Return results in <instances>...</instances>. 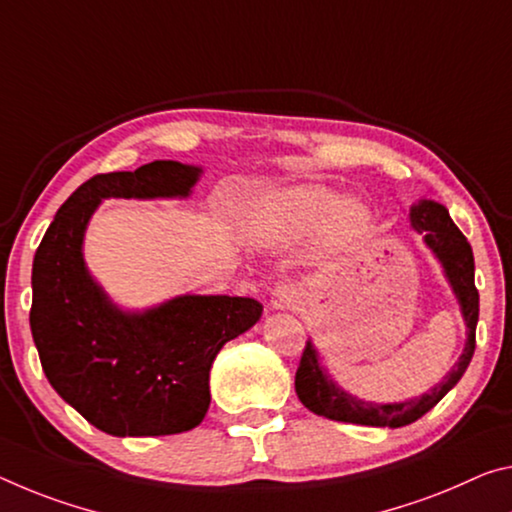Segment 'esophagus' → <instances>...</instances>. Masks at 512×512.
Segmentation results:
<instances>
[{
    "label": "esophagus",
    "instance_id": "esophagus-1",
    "mask_svg": "<svg viewBox=\"0 0 512 512\" xmlns=\"http://www.w3.org/2000/svg\"><path fill=\"white\" fill-rule=\"evenodd\" d=\"M300 303V294L294 285H278L271 291L273 310H294Z\"/></svg>",
    "mask_w": 512,
    "mask_h": 512
}]
</instances>
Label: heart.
Returning a JSON list of instances; mask_svg holds the SVG:
<instances>
[{
	"label": "heart",
	"instance_id": "heart-1",
	"mask_svg": "<svg viewBox=\"0 0 512 512\" xmlns=\"http://www.w3.org/2000/svg\"><path fill=\"white\" fill-rule=\"evenodd\" d=\"M259 221L271 237H300L323 225L330 246H348L369 232L371 212L360 200H339L328 186L300 184L273 193Z\"/></svg>",
	"mask_w": 512,
	"mask_h": 512
}]
</instances>
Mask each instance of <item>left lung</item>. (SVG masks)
Segmentation results:
<instances>
[{
  "instance_id": "left-lung-1",
  "label": "left lung",
  "mask_w": 512,
  "mask_h": 512,
  "mask_svg": "<svg viewBox=\"0 0 512 512\" xmlns=\"http://www.w3.org/2000/svg\"><path fill=\"white\" fill-rule=\"evenodd\" d=\"M412 225L424 234L428 246L433 253L440 257L444 264V271L449 275L451 287L456 291L460 300L462 316L467 323V344L462 351L456 367L451 369L440 385L433 387L431 392L419 396V399H410L403 403H367L358 401L353 396L342 392L332 380L321 371L319 360H316L314 346L307 342L300 355L298 369H296V394L300 403L314 415H321L326 419L335 421H348V424H362V426H387V428H401L408 426L426 415L428 410L440 403L446 392L458 383L462 373L472 362L474 348H476V323H478V289L474 285V253L465 234H462L456 223L451 221L446 207L433 200H421L417 207H412Z\"/></svg>"
}]
</instances>
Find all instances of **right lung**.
I'll return each mask as SVG.
<instances>
[{
    "instance_id": "obj_1",
    "label": "right lung",
    "mask_w": 512,
    "mask_h": 512,
    "mask_svg": "<svg viewBox=\"0 0 512 512\" xmlns=\"http://www.w3.org/2000/svg\"><path fill=\"white\" fill-rule=\"evenodd\" d=\"M198 175L180 161L93 175L63 202L36 250L29 323L40 364L61 399L109 435L196 428L218 351L262 316L257 300L241 296H180L123 314L86 271L81 239L102 198L189 196Z\"/></svg>"
}]
</instances>
